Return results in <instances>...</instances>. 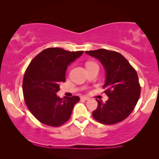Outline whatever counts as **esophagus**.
I'll return each instance as SVG.
<instances>
[{"label":"esophagus","instance_id":"34e87169","mask_svg":"<svg viewBox=\"0 0 159 159\" xmlns=\"http://www.w3.org/2000/svg\"><path fill=\"white\" fill-rule=\"evenodd\" d=\"M81 99H82V100H84V101H88V100L90 99V98H88V97L83 96V97L81 98Z\"/></svg>","mask_w":159,"mask_h":159}]
</instances>
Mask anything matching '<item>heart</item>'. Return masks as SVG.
Wrapping results in <instances>:
<instances>
[{"label":"heart","instance_id":"1","mask_svg":"<svg viewBox=\"0 0 159 159\" xmlns=\"http://www.w3.org/2000/svg\"><path fill=\"white\" fill-rule=\"evenodd\" d=\"M92 64V63H89V64H88H88Z\"/></svg>","mask_w":159,"mask_h":159}]
</instances>
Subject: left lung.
Here are the masks:
<instances>
[{"label":"left lung","mask_w":159,"mask_h":159,"mask_svg":"<svg viewBox=\"0 0 159 159\" xmlns=\"http://www.w3.org/2000/svg\"><path fill=\"white\" fill-rule=\"evenodd\" d=\"M85 53L99 60L106 71L103 88L108 99L106 103L96 99L98 107L93 112V118L103 125L120 122L131 114L140 97L138 74L117 52L98 49Z\"/></svg>","instance_id":"1"}]
</instances>
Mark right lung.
Listing matches in <instances>:
<instances>
[{
	"mask_svg": "<svg viewBox=\"0 0 159 159\" xmlns=\"http://www.w3.org/2000/svg\"><path fill=\"white\" fill-rule=\"evenodd\" d=\"M83 53L50 48L30 62L24 76V98L30 111L41 123L58 127L70 118L80 98L75 95L63 99L56 93L60 90V84L65 82L67 66Z\"/></svg>",
	"mask_w": 159,
	"mask_h": 159,
	"instance_id": "obj_1",
	"label": "right lung"
}]
</instances>
